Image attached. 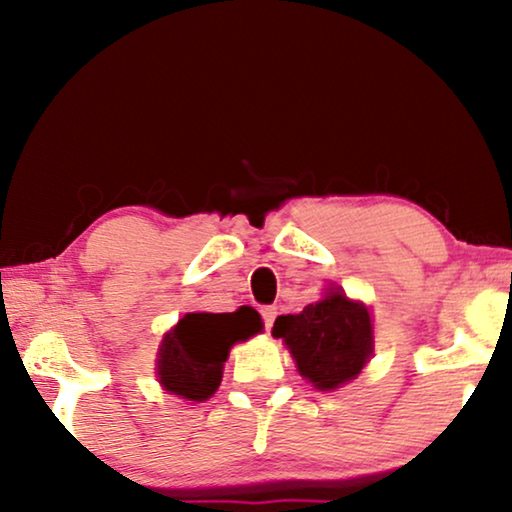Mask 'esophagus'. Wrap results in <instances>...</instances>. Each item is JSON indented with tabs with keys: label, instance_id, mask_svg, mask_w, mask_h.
Masks as SVG:
<instances>
[{
	"label": "esophagus",
	"instance_id": "obj_1",
	"mask_svg": "<svg viewBox=\"0 0 512 512\" xmlns=\"http://www.w3.org/2000/svg\"><path fill=\"white\" fill-rule=\"evenodd\" d=\"M261 317H263V324H265V331H270L272 324H275V317H277V307H263L261 310Z\"/></svg>",
	"mask_w": 512,
	"mask_h": 512
}]
</instances>
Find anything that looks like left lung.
<instances>
[{"instance_id":"obj_1","label":"left lung","mask_w":512,"mask_h":512,"mask_svg":"<svg viewBox=\"0 0 512 512\" xmlns=\"http://www.w3.org/2000/svg\"><path fill=\"white\" fill-rule=\"evenodd\" d=\"M272 335L291 349L300 375L321 391L354 380L373 354V324L361 303L331 291L298 314L275 319Z\"/></svg>"}]
</instances>
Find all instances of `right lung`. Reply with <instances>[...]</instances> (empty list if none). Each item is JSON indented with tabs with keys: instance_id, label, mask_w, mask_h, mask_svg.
<instances>
[{
	"instance_id": "1",
	"label": "right lung",
	"mask_w": 512,
	"mask_h": 512,
	"mask_svg": "<svg viewBox=\"0 0 512 512\" xmlns=\"http://www.w3.org/2000/svg\"><path fill=\"white\" fill-rule=\"evenodd\" d=\"M261 328V317L251 307L228 314H186L160 345V384L188 401H207L219 389L230 347Z\"/></svg>"
}]
</instances>
